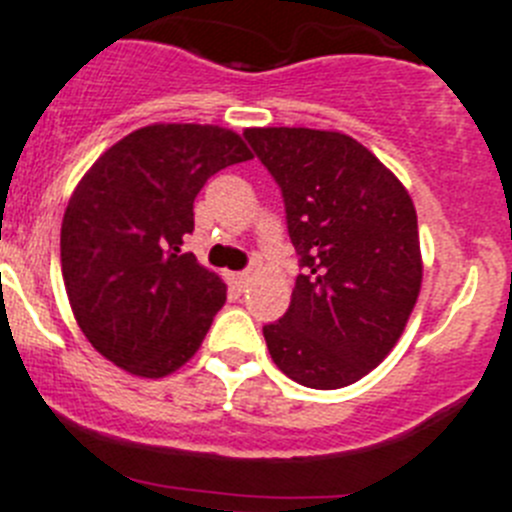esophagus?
<instances>
[{
  "mask_svg": "<svg viewBox=\"0 0 512 512\" xmlns=\"http://www.w3.org/2000/svg\"><path fill=\"white\" fill-rule=\"evenodd\" d=\"M250 281H252V275L247 273V270H244V273H231V283H234L239 291H242L244 286H250Z\"/></svg>",
  "mask_w": 512,
  "mask_h": 512,
  "instance_id": "34e87169",
  "label": "esophagus"
}]
</instances>
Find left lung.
<instances>
[{
	"label": "left lung",
	"instance_id": "8db88e82",
	"mask_svg": "<svg viewBox=\"0 0 512 512\" xmlns=\"http://www.w3.org/2000/svg\"><path fill=\"white\" fill-rule=\"evenodd\" d=\"M286 206L304 273L283 319L262 327L270 358L309 389L363 379L402 337L422 283L410 193L337 131L247 128Z\"/></svg>",
	"mask_w": 512,
	"mask_h": 512
}]
</instances>
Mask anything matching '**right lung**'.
I'll return each instance as SVG.
<instances>
[{"instance_id":"1","label":"right lung","mask_w":512,"mask_h":512,"mask_svg":"<svg viewBox=\"0 0 512 512\" xmlns=\"http://www.w3.org/2000/svg\"><path fill=\"white\" fill-rule=\"evenodd\" d=\"M252 151L239 133L154 123L110 146L61 224V273L92 348L133 376L162 379L201 348L226 286L182 252L206 180Z\"/></svg>"}]
</instances>
